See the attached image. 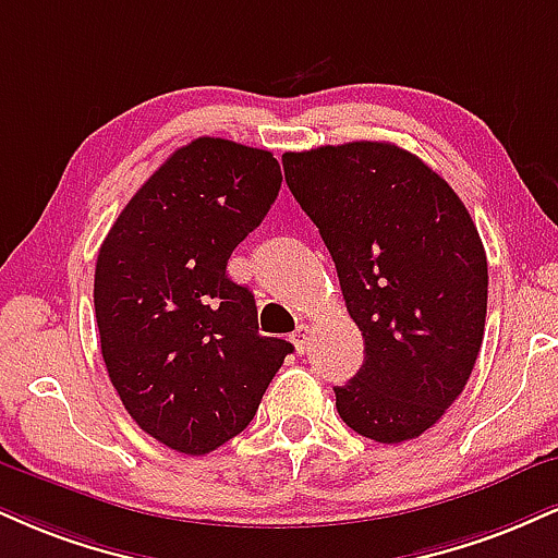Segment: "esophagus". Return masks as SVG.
<instances>
[{
    "label": "esophagus",
    "instance_id": "obj_1",
    "mask_svg": "<svg viewBox=\"0 0 558 558\" xmlns=\"http://www.w3.org/2000/svg\"><path fill=\"white\" fill-rule=\"evenodd\" d=\"M291 340H293V345H296V351L304 353L308 345V325H299L296 332L291 335Z\"/></svg>",
    "mask_w": 558,
    "mask_h": 558
}]
</instances>
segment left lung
<instances>
[{
    "mask_svg": "<svg viewBox=\"0 0 558 558\" xmlns=\"http://www.w3.org/2000/svg\"><path fill=\"white\" fill-rule=\"evenodd\" d=\"M283 169L364 335V366L335 387L340 418L381 445L415 439L478 359L488 301L478 228L439 173L392 143L286 153Z\"/></svg>",
    "mask_w": 558,
    "mask_h": 558,
    "instance_id": "left-lung-1",
    "label": "left lung"
}]
</instances>
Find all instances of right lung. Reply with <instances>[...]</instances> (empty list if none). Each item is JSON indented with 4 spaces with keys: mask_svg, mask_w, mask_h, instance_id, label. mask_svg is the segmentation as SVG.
Segmentation results:
<instances>
[{
    "mask_svg": "<svg viewBox=\"0 0 558 558\" xmlns=\"http://www.w3.org/2000/svg\"><path fill=\"white\" fill-rule=\"evenodd\" d=\"M270 150L220 137L179 147L113 220L96 262L106 372L134 424L207 454L244 432L293 345L259 335L231 252L280 192Z\"/></svg>",
    "mask_w": 558,
    "mask_h": 558,
    "instance_id": "add662e5",
    "label": "right lung"
}]
</instances>
